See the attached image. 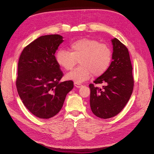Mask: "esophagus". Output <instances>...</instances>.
<instances>
[{
	"mask_svg": "<svg viewBox=\"0 0 154 154\" xmlns=\"http://www.w3.org/2000/svg\"><path fill=\"white\" fill-rule=\"evenodd\" d=\"M74 85L76 87H78V88H80V87H81L82 86V84H77V83H74Z\"/></svg>",
	"mask_w": 154,
	"mask_h": 154,
	"instance_id": "1",
	"label": "esophagus"
}]
</instances>
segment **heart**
<instances>
[{
    "mask_svg": "<svg viewBox=\"0 0 154 154\" xmlns=\"http://www.w3.org/2000/svg\"><path fill=\"white\" fill-rule=\"evenodd\" d=\"M69 51L60 48L55 60L62 68L70 70L79 60L80 66L70 72L66 77L80 84L94 76L103 75L109 68L112 59L111 48L94 38H81L72 42Z\"/></svg>",
    "mask_w": 154,
    "mask_h": 154,
    "instance_id": "heart-1",
    "label": "heart"
}]
</instances>
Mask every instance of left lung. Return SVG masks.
I'll use <instances>...</instances> for the list:
<instances>
[{"label":"left lung","instance_id":"obj_1","mask_svg":"<svg viewBox=\"0 0 154 154\" xmlns=\"http://www.w3.org/2000/svg\"><path fill=\"white\" fill-rule=\"evenodd\" d=\"M112 59L108 70L94 81L102 88L89 85L90 105L94 114L101 119L117 115L130 99L134 85L132 66L127 47L117 38L112 40Z\"/></svg>","mask_w":154,"mask_h":154}]
</instances>
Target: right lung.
I'll list each match as a JSON object with an SVG mask.
<instances>
[{"label":"right lung","instance_id":"obj_1","mask_svg":"<svg viewBox=\"0 0 154 154\" xmlns=\"http://www.w3.org/2000/svg\"><path fill=\"white\" fill-rule=\"evenodd\" d=\"M57 34L43 35L23 48L18 62L16 87L24 106L35 116L50 119L61 110L67 94L74 87L63 77L55 54L63 41Z\"/></svg>","mask_w":154,"mask_h":154}]
</instances>
